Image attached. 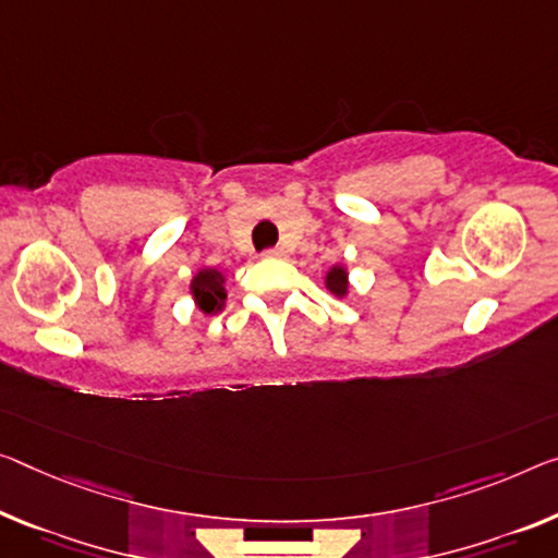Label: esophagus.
Wrapping results in <instances>:
<instances>
[{
	"instance_id": "esophagus-1",
	"label": "esophagus",
	"mask_w": 558,
	"mask_h": 558,
	"mask_svg": "<svg viewBox=\"0 0 558 558\" xmlns=\"http://www.w3.org/2000/svg\"><path fill=\"white\" fill-rule=\"evenodd\" d=\"M262 256H267V259H271V256H284V250L281 246H271V250H264Z\"/></svg>"
}]
</instances>
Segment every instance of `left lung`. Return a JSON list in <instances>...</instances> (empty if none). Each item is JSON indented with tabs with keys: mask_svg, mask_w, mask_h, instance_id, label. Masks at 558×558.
I'll list each match as a JSON object with an SVG mask.
<instances>
[{
	"mask_svg": "<svg viewBox=\"0 0 558 558\" xmlns=\"http://www.w3.org/2000/svg\"><path fill=\"white\" fill-rule=\"evenodd\" d=\"M327 287L333 291V294L344 296L347 294V271L341 269V267H333L327 274Z\"/></svg>",
	"mask_w": 558,
	"mask_h": 558,
	"instance_id": "left-lung-1",
	"label": "left lung"
}]
</instances>
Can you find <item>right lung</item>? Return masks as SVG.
<instances>
[{
    "mask_svg": "<svg viewBox=\"0 0 558 558\" xmlns=\"http://www.w3.org/2000/svg\"><path fill=\"white\" fill-rule=\"evenodd\" d=\"M192 294L204 314H217L227 299L225 277L217 269H202L192 281Z\"/></svg>",
    "mask_w": 558,
    "mask_h": 558,
    "instance_id": "obj_1",
    "label": "right lung"
}]
</instances>
